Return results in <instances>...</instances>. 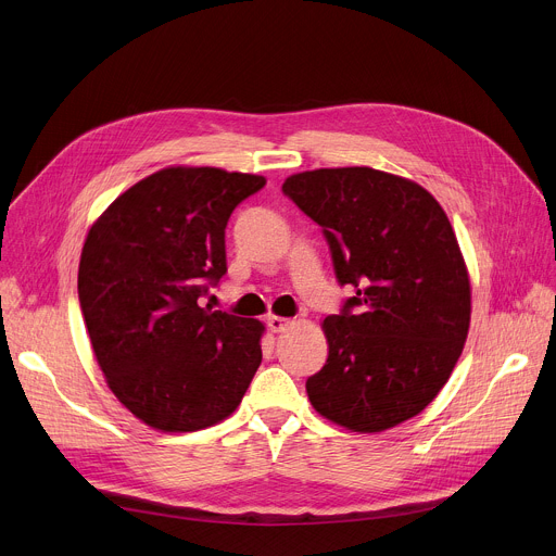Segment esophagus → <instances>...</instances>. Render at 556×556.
Instances as JSON below:
<instances>
[{
    "instance_id": "obj_1",
    "label": "esophagus",
    "mask_w": 556,
    "mask_h": 556,
    "mask_svg": "<svg viewBox=\"0 0 556 556\" xmlns=\"http://www.w3.org/2000/svg\"><path fill=\"white\" fill-rule=\"evenodd\" d=\"M266 324H268V328H270V332H283L292 321L290 319H286V317H268L266 319Z\"/></svg>"
}]
</instances>
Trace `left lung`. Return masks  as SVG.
Returning <instances> with one entry per match:
<instances>
[{
	"label": "left lung",
	"instance_id": "obj_1",
	"mask_svg": "<svg viewBox=\"0 0 556 556\" xmlns=\"http://www.w3.org/2000/svg\"><path fill=\"white\" fill-rule=\"evenodd\" d=\"M281 190L321 226L337 281L355 288L324 319L328 359L306 381L313 408L355 432L419 415L470 328V279L439 201L368 166L306 170Z\"/></svg>",
	"mask_w": 556,
	"mask_h": 556
}]
</instances>
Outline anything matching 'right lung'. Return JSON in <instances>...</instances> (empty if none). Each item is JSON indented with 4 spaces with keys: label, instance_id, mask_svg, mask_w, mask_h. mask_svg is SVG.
Instances as JSON below:
<instances>
[{
    "label": "right lung",
    "instance_id": "right-lung-1",
    "mask_svg": "<svg viewBox=\"0 0 556 556\" xmlns=\"http://www.w3.org/2000/svg\"><path fill=\"white\" fill-rule=\"evenodd\" d=\"M260 175L164 168L88 230L77 292L109 388L146 426L194 432L235 413L262 364L257 319L201 308L226 275V226Z\"/></svg>",
    "mask_w": 556,
    "mask_h": 556
}]
</instances>
